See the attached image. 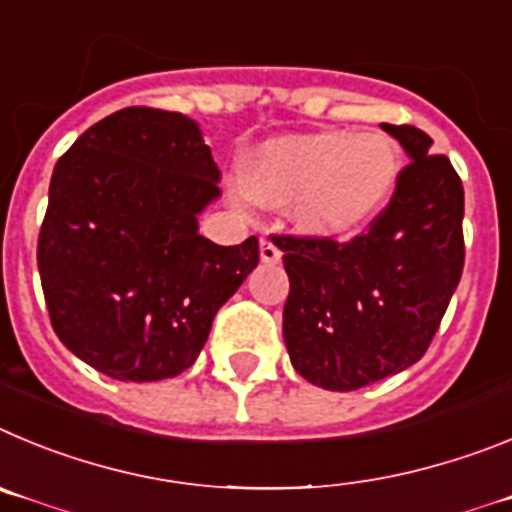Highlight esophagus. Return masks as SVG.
Listing matches in <instances>:
<instances>
[{
    "label": "esophagus",
    "instance_id": "34e87169",
    "mask_svg": "<svg viewBox=\"0 0 512 512\" xmlns=\"http://www.w3.org/2000/svg\"><path fill=\"white\" fill-rule=\"evenodd\" d=\"M260 260L267 262V265H275V262H280V250H278V245H275L273 237L260 239Z\"/></svg>",
    "mask_w": 512,
    "mask_h": 512
}]
</instances>
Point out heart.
<instances>
[{"mask_svg":"<svg viewBox=\"0 0 512 512\" xmlns=\"http://www.w3.org/2000/svg\"><path fill=\"white\" fill-rule=\"evenodd\" d=\"M400 170L398 147L388 135L321 130L252 147L239 160L237 186L257 206L293 204V219L306 234L344 239L385 209Z\"/></svg>","mask_w":512,"mask_h":512,"instance_id":"heart-1","label":"heart"}]
</instances>
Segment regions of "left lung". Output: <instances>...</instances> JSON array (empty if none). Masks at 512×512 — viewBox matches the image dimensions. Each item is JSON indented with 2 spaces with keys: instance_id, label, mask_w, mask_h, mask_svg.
Masks as SVG:
<instances>
[{
  "instance_id": "obj_1",
  "label": "left lung",
  "mask_w": 512,
  "mask_h": 512,
  "mask_svg": "<svg viewBox=\"0 0 512 512\" xmlns=\"http://www.w3.org/2000/svg\"><path fill=\"white\" fill-rule=\"evenodd\" d=\"M411 163L390 204L349 242L278 237L290 280L283 339L301 377L349 393L416 365L464 267V188L411 124H380Z\"/></svg>"
}]
</instances>
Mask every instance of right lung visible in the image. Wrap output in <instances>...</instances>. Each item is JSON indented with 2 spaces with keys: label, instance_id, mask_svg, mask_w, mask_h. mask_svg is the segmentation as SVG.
Wrapping results in <instances>:
<instances>
[{
  "label": "right lung",
  "instance_id": "right-lung-1",
  "mask_svg": "<svg viewBox=\"0 0 512 512\" xmlns=\"http://www.w3.org/2000/svg\"><path fill=\"white\" fill-rule=\"evenodd\" d=\"M219 168L181 112L127 107L55 163L38 270L55 334L114 380L176 377L196 362L216 311L260 262L257 237L199 234Z\"/></svg>",
  "mask_w": 512,
  "mask_h": 512
}]
</instances>
